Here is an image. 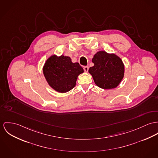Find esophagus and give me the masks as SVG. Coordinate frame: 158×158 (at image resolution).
I'll return each mask as SVG.
<instances>
[{
    "label": "esophagus",
    "instance_id": "1",
    "mask_svg": "<svg viewBox=\"0 0 158 158\" xmlns=\"http://www.w3.org/2000/svg\"><path fill=\"white\" fill-rule=\"evenodd\" d=\"M88 69H89V67L88 66H84V70L85 72H87L88 71Z\"/></svg>",
    "mask_w": 158,
    "mask_h": 158
}]
</instances>
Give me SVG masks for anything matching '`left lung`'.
Wrapping results in <instances>:
<instances>
[{"label": "left lung", "mask_w": 158, "mask_h": 158, "mask_svg": "<svg viewBox=\"0 0 158 158\" xmlns=\"http://www.w3.org/2000/svg\"><path fill=\"white\" fill-rule=\"evenodd\" d=\"M92 62L94 66L88 72L97 86L108 89L120 84L124 73V64L120 57L114 53L99 51L94 55Z\"/></svg>", "instance_id": "1"}]
</instances>
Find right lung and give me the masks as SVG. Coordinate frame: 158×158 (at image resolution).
<instances>
[{"label": "right lung", "mask_w": 158, "mask_h": 158, "mask_svg": "<svg viewBox=\"0 0 158 158\" xmlns=\"http://www.w3.org/2000/svg\"><path fill=\"white\" fill-rule=\"evenodd\" d=\"M43 74L49 85L55 91L64 93L75 86L78 76L84 73L78 62L73 63L69 56L52 55L46 61Z\"/></svg>", "instance_id": "add662e5"}]
</instances>
